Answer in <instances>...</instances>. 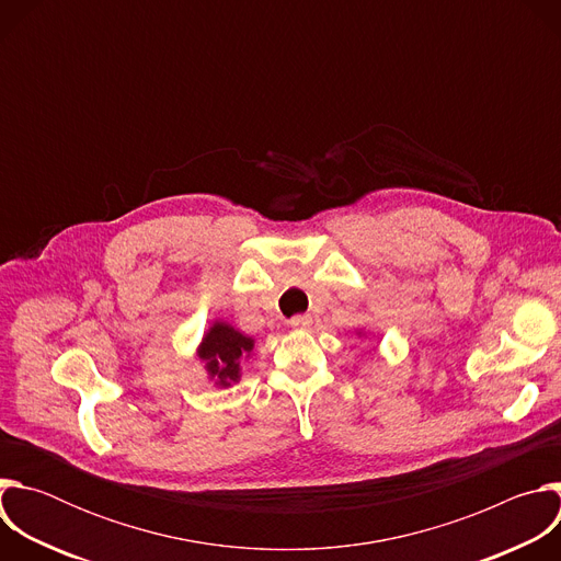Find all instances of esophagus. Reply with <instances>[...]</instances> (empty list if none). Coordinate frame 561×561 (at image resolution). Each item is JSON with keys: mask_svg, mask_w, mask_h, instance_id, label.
Returning a JSON list of instances; mask_svg holds the SVG:
<instances>
[{"mask_svg": "<svg viewBox=\"0 0 561 561\" xmlns=\"http://www.w3.org/2000/svg\"><path fill=\"white\" fill-rule=\"evenodd\" d=\"M288 324L293 329H308L312 324V319H310V314H295V317H290Z\"/></svg>", "mask_w": 561, "mask_h": 561, "instance_id": "1", "label": "esophagus"}]
</instances>
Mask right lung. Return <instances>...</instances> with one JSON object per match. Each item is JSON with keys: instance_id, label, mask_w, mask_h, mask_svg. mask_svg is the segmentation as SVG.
<instances>
[{"instance_id": "1", "label": "right lung", "mask_w": 561, "mask_h": 561, "mask_svg": "<svg viewBox=\"0 0 561 561\" xmlns=\"http://www.w3.org/2000/svg\"><path fill=\"white\" fill-rule=\"evenodd\" d=\"M253 351V340L237 333L226 324H215L202 344L199 357L206 362V368L217 377L219 386H230L239 377V364Z\"/></svg>"}]
</instances>
